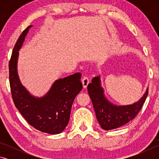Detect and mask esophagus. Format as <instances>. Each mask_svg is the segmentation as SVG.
<instances>
[{"instance_id":"esophagus-1","label":"esophagus","mask_w":159,"mask_h":159,"mask_svg":"<svg viewBox=\"0 0 159 159\" xmlns=\"http://www.w3.org/2000/svg\"><path fill=\"white\" fill-rule=\"evenodd\" d=\"M90 83V80L88 79V76H83L82 79V83L84 88H86L88 85V83Z\"/></svg>"}]
</instances>
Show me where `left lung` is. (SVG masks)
<instances>
[{"label":"left lung","instance_id":"8db88e82","mask_svg":"<svg viewBox=\"0 0 159 159\" xmlns=\"http://www.w3.org/2000/svg\"><path fill=\"white\" fill-rule=\"evenodd\" d=\"M88 92L93 102L97 119L102 129L113 130L130 122L140 111L148 95L146 93L138 102L130 105L117 106L111 103L104 95L99 76L93 78L88 85Z\"/></svg>","mask_w":159,"mask_h":159}]
</instances>
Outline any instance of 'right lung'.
Wrapping results in <instances>:
<instances>
[{
  "mask_svg": "<svg viewBox=\"0 0 159 159\" xmlns=\"http://www.w3.org/2000/svg\"><path fill=\"white\" fill-rule=\"evenodd\" d=\"M29 26L19 37L9 62V80L14 104L29 124L43 133L59 134L68 125L71 106L83 88L81 74L55 80L48 93L41 98L31 95L21 85L17 74V60Z\"/></svg>",
  "mask_w": 159,
  "mask_h": 159,
  "instance_id": "add662e5",
  "label": "right lung"
}]
</instances>
